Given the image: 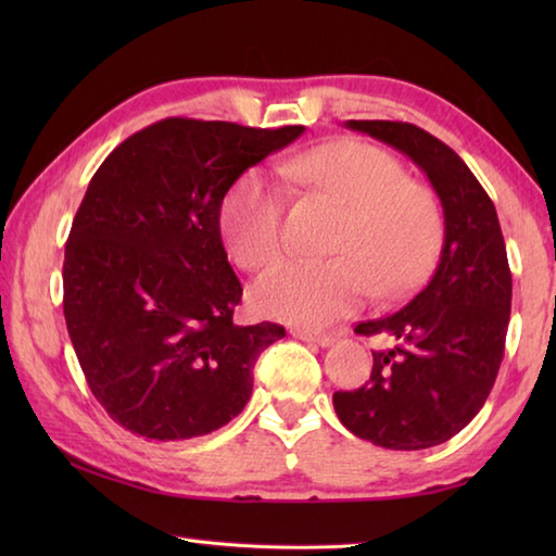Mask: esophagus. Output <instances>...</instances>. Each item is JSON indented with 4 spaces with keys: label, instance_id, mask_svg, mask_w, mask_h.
I'll return each mask as SVG.
<instances>
[{
    "label": "esophagus",
    "instance_id": "34e87169",
    "mask_svg": "<svg viewBox=\"0 0 556 556\" xmlns=\"http://www.w3.org/2000/svg\"><path fill=\"white\" fill-rule=\"evenodd\" d=\"M294 336L301 338V341L316 343V345H321V348H328V345H331V343L336 341L333 333H328V331H314V328H296Z\"/></svg>",
    "mask_w": 556,
    "mask_h": 556
}]
</instances>
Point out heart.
Returning <instances> with one entry per match:
<instances>
[{"mask_svg": "<svg viewBox=\"0 0 556 556\" xmlns=\"http://www.w3.org/2000/svg\"><path fill=\"white\" fill-rule=\"evenodd\" d=\"M291 181L345 203L331 260L279 265L255 289L257 308L277 321L326 326L361 308L375 291L397 299L437 257L441 211L425 186L404 178L397 159L361 139H333L281 164ZM220 230L242 269L262 271L285 252V195L250 168L220 205Z\"/></svg>", "mask_w": 556, "mask_h": 556, "instance_id": "obj_1", "label": "heart"}]
</instances>
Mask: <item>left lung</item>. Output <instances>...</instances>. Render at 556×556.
<instances>
[{
	"label": "left lung",
	"mask_w": 556,
	"mask_h": 556,
	"mask_svg": "<svg viewBox=\"0 0 556 556\" xmlns=\"http://www.w3.org/2000/svg\"><path fill=\"white\" fill-rule=\"evenodd\" d=\"M400 149L434 186L444 244L434 275L407 306L355 326L384 336L363 388L336 392L338 419L375 446L417 451L456 437L491 394L505 353L513 275L495 205L454 149L409 122L348 119Z\"/></svg>",
	"instance_id": "left-lung-1"
}]
</instances>
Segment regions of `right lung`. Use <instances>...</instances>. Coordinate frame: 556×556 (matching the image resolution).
Masks as SVG:
<instances>
[{"label":"right lung","instance_id":"obj_1","mask_svg":"<svg viewBox=\"0 0 556 556\" xmlns=\"http://www.w3.org/2000/svg\"><path fill=\"white\" fill-rule=\"evenodd\" d=\"M304 131L166 117L92 176L63 262V316L96 400L131 434H211L252 394L285 326L232 321L240 279L220 240L230 186Z\"/></svg>","mask_w":556,"mask_h":556}]
</instances>
